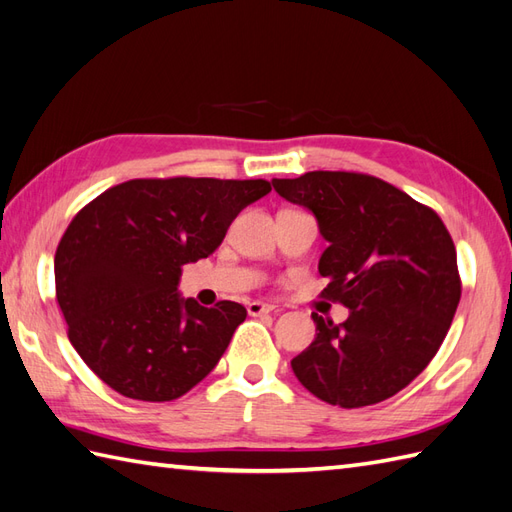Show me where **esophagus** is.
Segmentation results:
<instances>
[{
  "instance_id": "1",
  "label": "esophagus",
  "mask_w": 512,
  "mask_h": 512,
  "mask_svg": "<svg viewBox=\"0 0 512 512\" xmlns=\"http://www.w3.org/2000/svg\"><path fill=\"white\" fill-rule=\"evenodd\" d=\"M247 313L252 315V317L267 315V313H273V306L271 304H263V302H249L247 304Z\"/></svg>"
}]
</instances>
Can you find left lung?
<instances>
[{
  "instance_id": "8db88e82",
  "label": "left lung",
  "mask_w": 512,
  "mask_h": 512,
  "mask_svg": "<svg viewBox=\"0 0 512 512\" xmlns=\"http://www.w3.org/2000/svg\"><path fill=\"white\" fill-rule=\"evenodd\" d=\"M308 208L328 241L323 297L350 308L343 323L313 313L317 336L291 360L319 400L360 408L389 400L428 367L460 302L456 247L441 217L393 184L354 171L273 180Z\"/></svg>"
}]
</instances>
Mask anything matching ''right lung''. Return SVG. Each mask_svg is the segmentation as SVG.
<instances>
[{
  "label": "right lung",
  "mask_w": 512,
  "mask_h": 512,
  "mask_svg": "<svg viewBox=\"0 0 512 512\" xmlns=\"http://www.w3.org/2000/svg\"><path fill=\"white\" fill-rule=\"evenodd\" d=\"M267 180L141 178L73 217L54 258L71 345L110 389L171 402L215 369L247 310L182 299V267L208 258Z\"/></svg>",
  "instance_id": "right-lung-1"
}]
</instances>
